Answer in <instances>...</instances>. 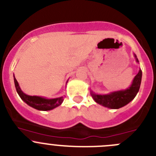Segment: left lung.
Instances as JSON below:
<instances>
[{
    "instance_id": "1",
    "label": "left lung",
    "mask_w": 156,
    "mask_h": 156,
    "mask_svg": "<svg viewBox=\"0 0 156 156\" xmlns=\"http://www.w3.org/2000/svg\"><path fill=\"white\" fill-rule=\"evenodd\" d=\"M136 61L139 63L136 55L134 54ZM142 70L139 69L133 79L131 86L126 90H119L109 93V94H96L91 90L90 94L96 103L109 109H119L133 100L139 92L142 81Z\"/></svg>"
}]
</instances>
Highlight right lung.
<instances>
[{"label":"right lung","instance_id":"1","mask_svg":"<svg viewBox=\"0 0 156 156\" xmlns=\"http://www.w3.org/2000/svg\"><path fill=\"white\" fill-rule=\"evenodd\" d=\"M14 84H15L16 90L17 93L21 98V99L23 102L27 103L28 106L34 108L37 110L41 111H48L53 109L54 108L60 106L63 101V96L58 98H55V99H47V98L41 97V96H29L23 93L20 89L19 86L18 82L16 80L15 76L14 74Z\"/></svg>","mask_w":156,"mask_h":156}]
</instances>
